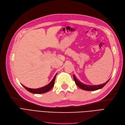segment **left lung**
I'll return each mask as SVG.
<instances>
[{"mask_svg": "<svg viewBox=\"0 0 125 125\" xmlns=\"http://www.w3.org/2000/svg\"><path fill=\"white\" fill-rule=\"evenodd\" d=\"M73 77L74 82L75 83V84H77V85L78 87H79L80 89L85 91H95V90L102 89V88H103L106 84L109 81V79H109L107 81H106L105 83H104L102 84L96 85H87V84L82 83V82H81L80 81H79L78 80L74 74L73 75Z\"/></svg>", "mask_w": 125, "mask_h": 125, "instance_id": "8db88e82", "label": "left lung"}]
</instances>
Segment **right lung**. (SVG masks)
I'll return each instance as SVG.
<instances>
[{"instance_id":"right-lung-1","label":"right lung","mask_w":125,"mask_h":125,"mask_svg":"<svg viewBox=\"0 0 125 125\" xmlns=\"http://www.w3.org/2000/svg\"><path fill=\"white\" fill-rule=\"evenodd\" d=\"M57 74V73H56L55 74L54 78L52 79V81L50 83L46 85L43 86V87H42V88H37V89H31V88H27V87L24 86L23 85H22H22L26 90H28L29 92H31V93H32L41 94V93H46V92H48L50 90H51V89L54 85L55 80V78H56V76Z\"/></svg>"}]
</instances>
